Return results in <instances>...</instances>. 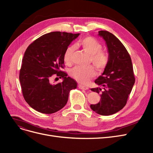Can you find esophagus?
I'll return each instance as SVG.
<instances>
[{
  "mask_svg": "<svg viewBox=\"0 0 153 153\" xmlns=\"http://www.w3.org/2000/svg\"><path fill=\"white\" fill-rule=\"evenodd\" d=\"M79 88L81 89H84V90H88L89 89L88 87L87 86H82V85H79L78 86Z\"/></svg>",
  "mask_w": 153,
  "mask_h": 153,
  "instance_id": "34e87169",
  "label": "esophagus"
}]
</instances>
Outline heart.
Listing matches in <instances>:
<instances>
[{"mask_svg":"<svg viewBox=\"0 0 153 153\" xmlns=\"http://www.w3.org/2000/svg\"><path fill=\"white\" fill-rule=\"evenodd\" d=\"M77 46L90 55V62L93 64L98 71H103L108 64L109 56L105 51L101 50L102 45L95 38L87 36L79 40ZM74 47L69 46L65 50L64 54V60L67 64H71ZM71 76L79 82L86 84L95 76L93 67H82L76 66L71 71Z\"/></svg>","mask_w":153,"mask_h":153,"instance_id":"heart-1","label":"heart"}]
</instances>
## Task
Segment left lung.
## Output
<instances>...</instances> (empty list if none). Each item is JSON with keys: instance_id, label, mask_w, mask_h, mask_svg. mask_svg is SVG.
<instances>
[{"instance_id": "left-lung-1", "label": "left lung", "mask_w": 153, "mask_h": 153, "mask_svg": "<svg viewBox=\"0 0 153 153\" xmlns=\"http://www.w3.org/2000/svg\"><path fill=\"white\" fill-rule=\"evenodd\" d=\"M98 33L106 42L109 62L102 75L94 81L101 88L91 89L100 93V102L90 107L98 114L108 116L126 106L135 83V77L131 56L122 42L108 31L103 30Z\"/></svg>"}]
</instances>
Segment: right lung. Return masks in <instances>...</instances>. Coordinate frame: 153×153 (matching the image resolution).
I'll return each instance as SVG.
<instances>
[{"instance_id":"add662e5","label":"right lung","mask_w":153,"mask_h":153,"mask_svg":"<svg viewBox=\"0 0 153 153\" xmlns=\"http://www.w3.org/2000/svg\"><path fill=\"white\" fill-rule=\"evenodd\" d=\"M79 35L51 32L35 39L26 50L19 81L23 97L33 109L42 114H53L66 105L70 91L77 88L76 81L61 69L64 68L65 50ZM53 76L64 80L52 84Z\"/></svg>"}]
</instances>
